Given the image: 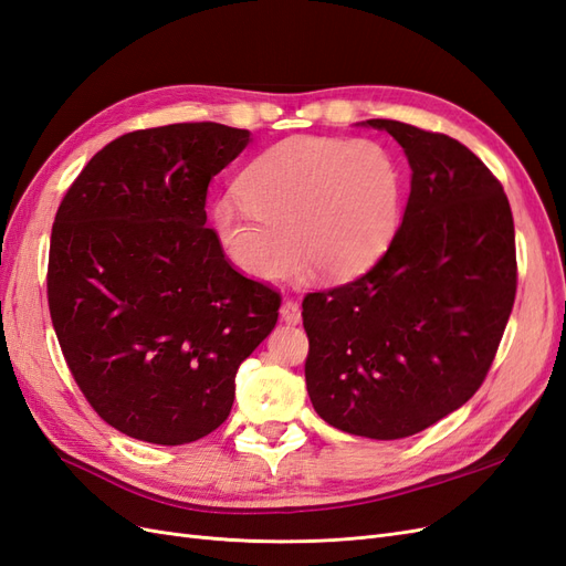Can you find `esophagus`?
Masks as SVG:
<instances>
[{"instance_id":"esophagus-1","label":"esophagus","mask_w":566,"mask_h":566,"mask_svg":"<svg viewBox=\"0 0 566 566\" xmlns=\"http://www.w3.org/2000/svg\"><path fill=\"white\" fill-rule=\"evenodd\" d=\"M281 321L287 325H297L302 321V312H300V304L297 302H283L281 304Z\"/></svg>"}]
</instances>
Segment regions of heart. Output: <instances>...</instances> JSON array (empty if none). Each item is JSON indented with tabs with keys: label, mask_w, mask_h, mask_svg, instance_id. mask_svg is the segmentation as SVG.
Segmentation results:
<instances>
[{
	"label": "heart",
	"mask_w": 566,
	"mask_h": 566,
	"mask_svg": "<svg viewBox=\"0 0 566 566\" xmlns=\"http://www.w3.org/2000/svg\"><path fill=\"white\" fill-rule=\"evenodd\" d=\"M238 200L212 210L227 260L260 283L287 279L300 252L323 279L352 281L389 248L401 221L403 177L382 144L290 136L238 179Z\"/></svg>",
	"instance_id": "heart-1"
}]
</instances>
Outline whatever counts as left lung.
Wrapping results in <instances>:
<instances>
[{"mask_svg":"<svg viewBox=\"0 0 566 566\" xmlns=\"http://www.w3.org/2000/svg\"><path fill=\"white\" fill-rule=\"evenodd\" d=\"M361 125L403 148L410 196L378 264L304 297V378L337 430L403 439L482 387L515 304V224L501 181L468 146L397 119Z\"/></svg>","mask_w":566,"mask_h":566,"instance_id":"left-lung-1","label":"left lung"}]
</instances>
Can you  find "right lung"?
Returning a JSON list of instances; mask_svg holds the SVG:
<instances>
[{
	"instance_id": "add662e5",
	"label": "right lung",
	"mask_w": 566,
	"mask_h": 566,
	"mask_svg": "<svg viewBox=\"0 0 566 566\" xmlns=\"http://www.w3.org/2000/svg\"><path fill=\"white\" fill-rule=\"evenodd\" d=\"M248 144L217 123L123 134L56 212L51 323L84 397L132 439L179 447L217 430L238 366L279 321L276 290L238 273L205 227L212 177Z\"/></svg>"
}]
</instances>
